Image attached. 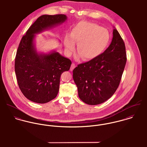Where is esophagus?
Returning <instances> with one entry per match:
<instances>
[{"mask_svg":"<svg viewBox=\"0 0 147 147\" xmlns=\"http://www.w3.org/2000/svg\"><path fill=\"white\" fill-rule=\"evenodd\" d=\"M75 67H76L75 64V63H72V64H71V68H70V70H71V71H72V70L75 68Z\"/></svg>","mask_w":147,"mask_h":147,"instance_id":"obj_1","label":"esophagus"}]
</instances>
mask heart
Here are the masks:
<instances>
[{"label": "heart", "mask_w": 147, "mask_h": 147, "mask_svg": "<svg viewBox=\"0 0 147 147\" xmlns=\"http://www.w3.org/2000/svg\"><path fill=\"white\" fill-rule=\"evenodd\" d=\"M71 38L67 36L64 40L67 50L72 53L74 43L78 45L77 53L84 61H90L100 55L110 42L109 31L101 26L90 22L82 21L72 30Z\"/></svg>", "instance_id": "1"}]
</instances>
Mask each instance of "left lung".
<instances>
[{
    "label": "left lung",
    "instance_id": "8db88e82",
    "mask_svg": "<svg viewBox=\"0 0 147 147\" xmlns=\"http://www.w3.org/2000/svg\"><path fill=\"white\" fill-rule=\"evenodd\" d=\"M126 61L125 42L114 29L112 41L105 51L93 59L78 64L73 70L79 98L91 105L109 99L119 86Z\"/></svg>",
    "mask_w": 147,
    "mask_h": 147
}]
</instances>
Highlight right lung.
Instances as JSON below:
<instances>
[{
  "label": "right lung",
  "instance_id": "right-lung-1",
  "mask_svg": "<svg viewBox=\"0 0 147 147\" xmlns=\"http://www.w3.org/2000/svg\"><path fill=\"white\" fill-rule=\"evenodd\" d=\"M65 20L63 14L40 16L19 43L15 61L17 81L24 96L33 102L45 104L54 99L59 92L61 76L72 64L57 52L38 54L33 45L34 34Z\"/></svg>",
  "mask_w": 147,
  "mask_h": 147
}]
</instances>
